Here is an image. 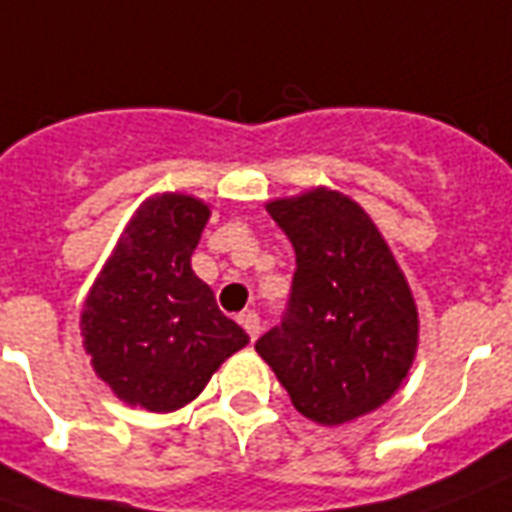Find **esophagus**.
Listing matches in <instances>:
<instances>
[{"instance_id":"esophagus-1","label":"esophagus","mask_w":512,"mask_h":512,"mask_svg":"<svg viewBox=\"0 0 512 512\" xmlns=\"http://www.w3.org/2000/svg\"><path fill=\"white\" fill-rule=\"evenodd\" d=\"M241 324H244L246 335H249L252 341H257V335H260V330H263V324H260V316L249 310V313H244V316H241Z\"/></svg>"}]
</instances>
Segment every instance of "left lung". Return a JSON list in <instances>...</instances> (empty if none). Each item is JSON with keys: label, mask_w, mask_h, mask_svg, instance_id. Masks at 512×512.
I'll use <instances>...</instances> for the list:
<instances>
[{"label": "left lung", "mask_w": 512, "mask_h": 512, "mask_svg": "<svg viewBox=\"0 0 512 512\" xmlns=\"http://www.w3.org/2000/svg\"><path fill=\"white\" fill-rule=\"evenodd\" d=\"M293 252L282 321L255 343L293 407L343 424L388 402L410 371L418 313L380 230L349 196L316 188L268 202Z\"/></svg>", "instance_id": "1"}]
</instances>
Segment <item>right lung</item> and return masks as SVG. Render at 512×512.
I'll return each instance as SVG.
<instances>
[{
  "instance_id": "obj_1",
  "label": "right lung",
  "mask_w": 512,
  "mask_h": 512,
  "mask_svg": "<svg viewBox=\"0 0 512 512\" xmlns=\"http://www.w3.org/2000/svg\"><path fill=\"white\" fill-rule=\"evenodd\" d=\"M207 219L210 210L194 196L146 202L85 299V352L127 405L152 413L188 405L249 343L191 268Z\"/></svg>"
}]
</instances>
